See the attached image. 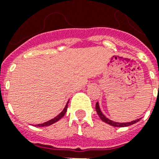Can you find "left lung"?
I'll list each match as a JSON object with an SVG mask.
<instances>
[{"instance_id":"left-lung-1","label":"left lung","mask_w":159,"mask_h":159,"mask_svg":"<svg viewBox=\"0 0 159 159\" xmlns=\"http://www.w3.org/2000/svg\"><path fill=\"white\" fill-rule=\"evenodd\" d=\"M96 111H97L98 116H99V117L101 118V120H102V121H104V122L109 124V125H111L115 126V127H126V126L131 125H134V124H135L136 122H138V121L140 120L141 119H138V120L131 121V122H127V123H119V122H115V121L109 120L108 118H106V116H104V114L102 113V111H101V109H100L98 102H97V104H96Z\"/></svg>"}]
</instances>
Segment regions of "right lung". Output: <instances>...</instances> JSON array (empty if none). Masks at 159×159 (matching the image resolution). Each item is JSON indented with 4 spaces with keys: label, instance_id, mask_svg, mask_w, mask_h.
I'll return each mask as SVG.
<instances>
[{
    "label": "right lung",
    "instance_id": "right-lung-1",
    "mask_svg": "<svg viewBox=\"0 0 159 159\" xmlns=\"http://www.w3.org/2000/svg\"><path fill=\"white\" fill-rule=\"evenodd\" d=\"M68 102H69V101L67 102V105L65 106L64 109L62 110V112H61L59 115H57L56 117H54V118L52 119V120H50L46 121V122H44V123H43V124H39V125H35V126H38V127H43V126H48V125H53V124L56 123L57 121L59 120L60 119L62 118V117L64 116L65 114H66V111H67V104H68Z\"/></svg>",
    "mask_w": 159,
    "mask_h": 159
}]
</instances>
